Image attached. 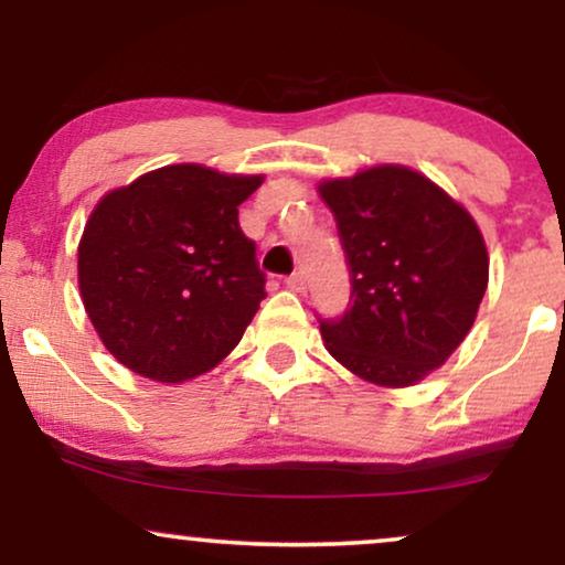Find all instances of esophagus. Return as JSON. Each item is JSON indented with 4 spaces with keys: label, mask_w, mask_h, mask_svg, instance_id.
<instances>
[{
    "label": "esophagus",
    "mask_w": 565,
    "mask_h": 565,
    "mask_svg": "<svg viewBox=\"0 0 565 565\" xmlns=\"http://www.w3.org/2000/svg\"><path fill=\"white\" fill-rule=\"evenodd\" d=\"M285 282H288V288L296 290V292L306 290V275L303 273H292Z\"/></svg>",
    "instance_id": "34e87169"
}]
</instances>
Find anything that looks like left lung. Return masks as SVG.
I'll use <instances>...</instances> for the list:
<instances>
[{
	"instance_id": "obj_1",
	"label": "left lung",
	"mask_w": 565,
	"mask_h": 565,
	"mask_svg": "<svg viewBox=\"0 0 565 565\" xmlns=\"http://www.w3.org/2000/svg\"><path fill=\"white\" fill-rule=\"evenodd\" d=\"M352 273V306L321 321L331 358L362 381L406 388L445 365L473 327L489 252L458 200L404 164L319 184Z\"/></svg>"
}]
</instances>
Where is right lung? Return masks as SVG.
<instances>
[{
	"mask_svg": "<svg viewBox=\"0 0 565 565\" xmlns=\"http://www.w3.org/2000/svg\"><path fill=\"white\" fill-rule=\"evenodd\" d=\"M262 182V174L169 164L95 205L76 273L84 311L120 365L184 383L242 342L267 292L238 205Z\"/></svg>",
	"mask_w": 565,
	"mask_h": 565,
	"instance_id": "add662e5",
	"label": "right lung"
}]
</instances>
